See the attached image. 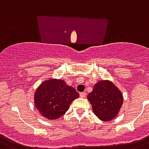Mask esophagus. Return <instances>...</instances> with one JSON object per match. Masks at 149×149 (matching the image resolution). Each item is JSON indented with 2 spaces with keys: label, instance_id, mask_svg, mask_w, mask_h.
I'll return each mask as SVG.
<instances>
[{
  "label": "esophagus",
  "instance_id": "esophagus-1",
  "mask_svg": "<svg viewBox=\"0 0 149 149\" xmlns=\"http://www.w3.org/2000/svg\"><path fill=\"white\" fill-rule=\"evenodd\" d=\"M79 95H80L81 98H85L86 95V92H80V93H79Z\"/></svg>",
  "mask_w": 149,
  "mask_h": 149
}]
</instances>
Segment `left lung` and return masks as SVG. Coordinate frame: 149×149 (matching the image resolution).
Here are the masks:
<instances>
[{
	"mask_svg": "<svg viewBox=\"0 0 149 149\" xmlns=\"http://www.w3.org/2000/svg\"><path fill=\"white\" fill-rule=\"evenodd\" d=\"M94 113L99 120L111 121L117 117L123 105V97L120 90L110 80H100L87 96Z\"/></svg>",
	"mask_w": 149,
	"mask_h": 149,
	"instance_id": "obj_1",
	"label": "left lung"
}]
</instances>
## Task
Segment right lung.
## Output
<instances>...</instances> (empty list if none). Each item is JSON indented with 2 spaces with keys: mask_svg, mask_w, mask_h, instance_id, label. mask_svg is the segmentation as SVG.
Segmentation results:
<instances>
[{
  "mask_svg": "<svg viewBox=\"0 0 149 149\" xmlns=\"http://www.w3.org/2000/svg\"><path fill=\"white\" fill-rule=\"evenodd\" d=\"M79 97L73 87L63 79L51 78L38 86L34 95L36 109L47 119L54 120L64 114L72 101Z\"/></svg>",
  "mask_w": 149,
  "mask_h": 149,
  "instance_id": "obj_1",
  "label": "right lung"
}]
</instances>
